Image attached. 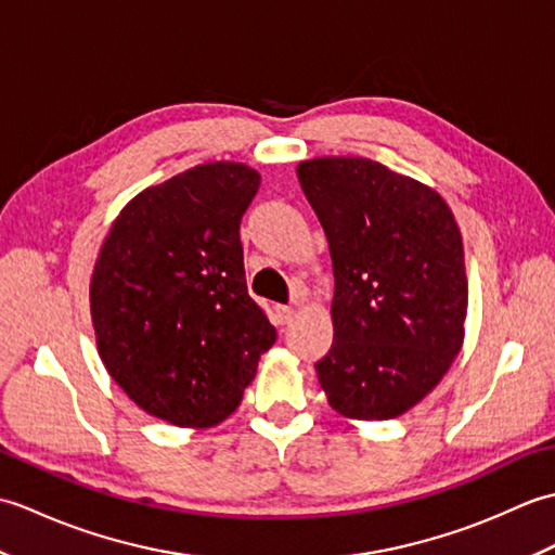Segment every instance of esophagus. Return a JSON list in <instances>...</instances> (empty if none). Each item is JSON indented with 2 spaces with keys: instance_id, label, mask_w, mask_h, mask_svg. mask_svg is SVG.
I'll return each instance as SVG.
<instances>
[{
  "instance_id": "34e87169",
  "label": "esophagus",
  "mask_w": 555,
  "mask_h": 555,
  "mask_svg": "<svg viewBox=\"0 0 555 555\" xmlns=\"http://www.w3.org/2000/svg\"><path fill=\"white\" fill-rule=\"evenodd\" d=\"M276 317H279V322L286 326V324L293 322V317H296V310L286 308V305H279V308H276Z\"/></svg>"
}]
</instances>
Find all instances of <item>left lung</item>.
<instances>
[{"instance_id":"1","label":"left lung","mask_w":555,"mask_h":555,"mask_svg":"<svg viewBox=\"0 0 555 555\" xmlns=\"http://www.w3.org/2000/svg\"><path fill=\"white\" fill-rule=\"evenodd\" d=\"M332 253L334 344L314 364L340 417L393 420L429 396L465 340L463 238L431 185L367 157L298 164Z\"/></svg>"}]
</instances>
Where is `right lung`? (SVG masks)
I'll return each mask as SVG.
<instances>
[{
  "label": "right lung",
  "mask_w": 555,
  "mask_h": 555,
  "mask_svg": "<svg viewBox=\"0 0 555 555\" xmlns=\"http://www.w3.org/2000/svg\"><path fill=\"white\" fill-rule=\"evenodd\" d=\"M262 176L207 162L150 185L112 221L90 279L98 352L147 415L217 427L276 328L247 296L241 219Z\"/></svg>",
  "instance_id": "1"
}]
</instances>
